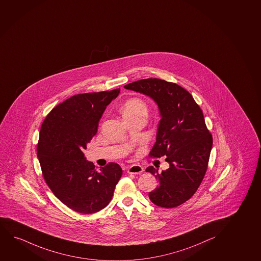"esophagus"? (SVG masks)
<instances>
[{
  "label": "esophagus",
  "mask_w": 261,
  "mask_h": 261,
  "mask_svg": "<svg viewBox=\"0 0 261 261\" xmlns=\"http://www.w3.org/2000/svg\"><path fill=\"white\" fill-rule=\"evenodd\" d=\"M144 171V168L139 165H132L129 168H127V172L129 174H134V175H138V174H141Z\"/></svg>",
  "instance_id": "1"
}]
</instances>
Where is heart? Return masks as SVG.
<instances>
[{
	"mask_svg": "<svg viewBox=\"0 0 261 261\" xmlns=\"http://www.w3.org/2000/svg\"><path fill=\"white\" fill-rule=\"evenodd\" d=\"M122 116L132 115H146L147 107L142 99H129L122 106Z\"/></svg>",
	"mask_w": 261,
	"mask_h": 261,
	"instance_id": "b5f03b06",
	"label": "heart"
}]
</instances>
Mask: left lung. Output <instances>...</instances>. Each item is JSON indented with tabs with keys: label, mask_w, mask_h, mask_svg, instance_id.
Returning <instances> with one entry per match:
<instances>
[{
	"label": "left lung",
	"mask_w": 261,
	"mask_h": 261,
	"mask_svg": "<svg viewBox=\"0 0 261 261\" xmlns=\"http://www.w3.org/2000/svg\"><path fill=\"white\" fill-rule=\"evenodd\" d=\"M124 88L147 96L158 106L161 120L150 154L167 156L169 168L161 174L152 166L145 169L159 181L149 198L161 207L178 206L192 198L207 168L213 138L202 110L192 94L175 83L147 79Z\"/></svg>",
	"instance_id": "obj_1"
}]
</instances>
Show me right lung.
<instances>
[{
    "mask_svg": "<svg viewBox=\"0 0 261 261\" xmlns=\"http://www.w3.org/2000/svg\"><path fill=\"white\" fill-rule=\"evenodd\" d=\"M119 93L120 88L72 96L52 109L41 125L37 156L44 179L56 198L80 214L109 205L122 176L118 164L110 162L97 171L84 153Z\"/></svg>",
    "mask_w": 261,
    "mask_h": 261,
    "instance_id": "obj_1",
    "label": "right lung"
}]
</instances>
